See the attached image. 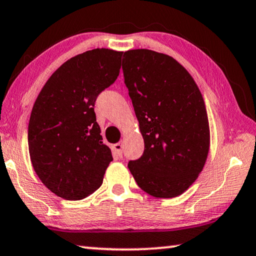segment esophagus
<instances>
[{
	"mask_svg": "<svg viewBox=\"0 0 256 256\" xmlns=\"http://www.w3.org/2000/svg\"><path fill=\"white\" fill-rule=\"evenodd\" d=\"M113 150H114V152H116V156L122 158V144L116 143V144L113 145Z\"/></svg>",
	"mask_w": 256,
	"mask_h": 256,
	"instance_id": "obj_1",
	"label": "esophagus"
}]
</instances>
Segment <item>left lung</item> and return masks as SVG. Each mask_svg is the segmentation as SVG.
Returning <instances> with one entry per match:
<instances>
[{"label":"left lung","mask_w":256,"mask_h":256,"mask_svg":"<svg viewBox=\"0 0 256 256\" xmlns=\"http://www.w3.org/2000/svg\"><path fill=\"white\" fill-rule=\"evenodd\" d=\"M124 84L144 138V153L129 161L137 185L171 198L188 190L206 161L210 128L203 96L184 66L150 50L124 52Z\"/></svg>","instance_id":"8db88e82"}]
</instances>
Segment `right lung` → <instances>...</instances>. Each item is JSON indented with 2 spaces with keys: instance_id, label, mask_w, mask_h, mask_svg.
Here are the masks:
<instances>
[{
  "instance_id": "add662e5",
  "label": "right lung",
  "mask_w": 256,
  "mask_h": 256,
  "mask_svg": "<svg viewBox=\"0 0 256 256\" xmlns=\"http://www.w3.org/2000/svg\"><path fill=\"white\" fill-rule=\"evenodd\" d=\"M122 52L95 48L71 58L46 82L34 104L28 148L34 170L58 198L78 200L102 185L111 150L94 106L120 72Z\"/></svg>"
}]
</instances>
